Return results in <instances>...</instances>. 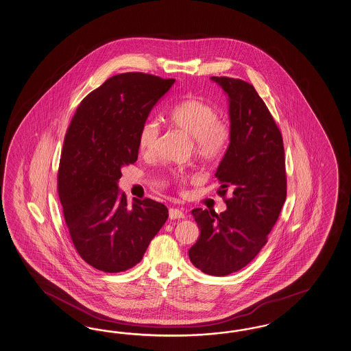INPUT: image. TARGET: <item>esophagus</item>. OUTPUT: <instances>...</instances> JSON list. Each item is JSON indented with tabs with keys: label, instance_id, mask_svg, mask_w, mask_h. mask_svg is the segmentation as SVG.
I'll use <instances>...</instances> for the list:
<instances>
[{
	"label": "esophagus",
	"instance_id": "obj_1",
	"mask_svg": "<svg viewBox=\"0 0 351 351\" xmlns=\"http://www.w3.org/2000/svg\"><path fill=\"white\" fill-rule=\"evenodd\" d=\"M169 216L171 219H180V218H185V213L182 209L170 208L169 209Z\"/></svg>",
	"mask_w": 351,
	"mask_h": 351
}]
</instances>
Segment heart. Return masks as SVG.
<instances>
[{
  "label": "heart",
  "instance_id": "1",
  "mask_svg": "<svg viewBox=\"0 0 351 351\" xmlns=\"http://www.w3.org/2000/svg\"><path fill=\"white\" fill-rule=\"evenodd\" d=\"M169 123L194 141V152L204 161H216L228 147L230 141L228 123L218 120L216 107L203 99L190 98L173 107L169 114ZM160 135L161 128L157 120H148L143 123L138 134L141 153L153 156L157 151ZM172 178L180 184L197 179L195 175L182 171L173 172Z\"/></svg>",
  "mask_w": 351,
  "mask_h": 351
}]
</instances>
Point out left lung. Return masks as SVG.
<instances>
[{
    "mask_svg": "<svg viewBox=\"0 0 351 351\" xmlns=\"http://www.w3.org/2000/svg\"><path fill=\"white\" fill-rule=\"evenodd\" d=\"M228 95L230 143L216 171L218 194L228 209L195 208L200 228L190 262L210 276H228L249 265L267 243L286 199L282 135L254 86L212 76Z\"/></svg>",
    "mask_w": 351,
    "mask_h": 351,
    "instance_id": "obj_1",
    "label": "left lung"
}]
</instances>
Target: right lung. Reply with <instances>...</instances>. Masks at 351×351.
Wrapping results in <instances>:
<instances>
[{"mask_svg": "<svg viewBox=\"0 0 351 351\" xmlns=\"http://www.w3.org/2000/svg\"><path fill=\"white\" fill-rule=\"evenodd\" d=\"M175 79L126 73L106 80L79 104L58 167V197L76 252L107 274L142 261L169 209L152 199L126 202L123 166L138 160V134Z\"/></svg>", "mask_w": 351, "mask_h": 351, "instance_id": "right-lung-1", "label": "right lung"}]
</instances>
